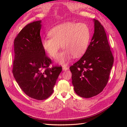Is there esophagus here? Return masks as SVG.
<instances>
[{
    "label": "esophagus",
    "mask_w": 127,
    "mask_h": 127,
    "mask_svg": "<svg viewBox=\"0 0 127 127\" xmlns=\"http://www.w3.org/2000/svg\"><path fill=\"white\" fill-rule=\"evenodd\" d=\"M62 69H63V71H66V70H68L69 69V68L68 66H66L65 65H63V68H62Z\"/></svg>",
    "instance_id": "1"
}]
</instances>
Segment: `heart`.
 Instances as JSON below:
<instances>
[{"label":"heart","instance_id":"b5f03b06","mask_svg":"<svg viewBox=\"0 0 127 127\" xmlns=\"http://www.w3.org/2000/svg\"><path fill=\"white\" fill-rule=\"evenodd\" d=\"M51 38L41 41L43 49L48 56L55 58L61 47L64 50L56 58V63L64 65L71 58L84 54L90 44L91 31L84 23L66 22L57 26L48 33Z\"/></svg>","mask_w":127,"mask_h":127}]
</instances>
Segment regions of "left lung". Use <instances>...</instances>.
<instances>
[{
    "label": "left lung",
    "mask_w": 127,
    "mask_h": 127,
    "mask_svg": "<svg viewBox=\"0 0 127 127\" xmlns=\"http://www.w3.org/2000/svg\"><path fill=\"white\" fill-rule=\"evenodd\" d=\"M94 33L81 58L70 67L72 83L78 95L89 98L99 94L107 85L114 57L104 28L93 20Z\"/></svg>",
    "instance_id": "1"
}]
</instances>
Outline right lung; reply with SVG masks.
Returning a JSON list of instances; mask_svg holds the SVG:
<instances>
[{
  "instance_id": "1",
  "label": "right lung",
  "mask_w": 127,
  "mask_h": 127,
  "mask_svg": "<svg viewBox=\"0 0 127 127\" xmlns=\"http://www.w3.org/2000/svg\"><path fill=\"white\" fill-rule=\"evenodd\" d=\"M41 21L26 26L14 40L12 73L16 82L31 98L42 100L53 92L61 66H53L41 45Z\"/></svg>"
}]
</instances>
